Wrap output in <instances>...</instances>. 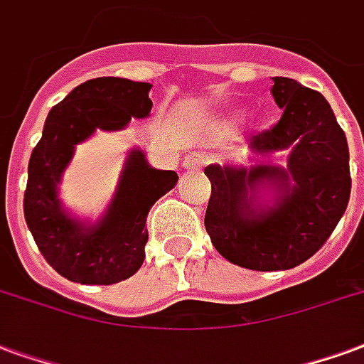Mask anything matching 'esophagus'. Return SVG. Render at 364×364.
I'll return each mask as SVG.
<instances>
[{"instance_id": "obj_1", "label": "esophagus", "mask_w": 364, "mask_h": 364, "mask_svg": "<svg viewBox=\"0 0 364 364\" xmlns=\"http://www.w3.org/2000/svg\"><path fill=\"white\" fill-rule=\"evenodd\" d=\"M201 159L198 155H186L184 161H182V166H184L186 171H196V168H200Z\"/></svg>"}]
</instances>
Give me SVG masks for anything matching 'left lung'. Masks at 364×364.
Returning a JSON list of instances; mask_svg holds the SVG:
<instances>
[{
    "instance_id": "8db88e82",
    "label": "left lung",
    "mask_w": 364,
    "mask_h": 364,
    "mask_svg": "<svg viewBox=\"0 0 364 364\" xmlns=\"http://www.w3.org/2000/svg\"><path fill=\"white\" fill-rule=\"evenodd\" d=\"M272 95L281 120L252 137L256 159L289 149L287 168L205 166L211 198L205 230L215 250L246 269L277 272L301 266L330 238L351 193L349 147L331 106L318 91L289 77H273ZM272 183L280 192L273 208L256 210L248 191Z\"/></svg>"
}]
</instances>
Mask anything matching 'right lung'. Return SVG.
<instances>
[{
  "instance_id": "right-lung-1",
  "label": "right lung",
  "mask_w": 364,
  "mask_h": 364,
  "mask_svg": "<svg viewBox=\"0 0 364 364\" xmlns=\"http://www.w3.org/2000/svg\"><path fill=\"white\" fill-rule=\"evenodd\" d=\"M149 83L97 77L75 87L48 114L28 161L23 209L41 254L65 279L112 285L132 277L145 259L147 213L176 186V172L151 168L143 151H132L110 208L89 227L63 213L58 182L77 143L95 129H122L132 118L149 116Z\"/></svg>"
}]
</instances>
